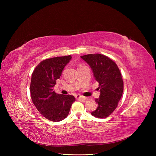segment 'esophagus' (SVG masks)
Here are the masks:
<instances>
[{
  "label": "esophagus",
  "mask_w": 156,
  "mask_h": 156,
  "mask_svg": "<svg viewBox=\"0 0 156 156\" xmlns=\"http://www.w3.org/2000/svg\"><path fill=\"white\" fill-rule=\"evenodd\" d=\"M76 99H82V100H85V99H86V98H85V97L82 96V95H81L78 94V95H76Z\"/></svg>",
  "instance_id": "1"
}]
</instances>
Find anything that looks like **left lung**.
I'll return each mask as SVG.
<instances>
[{
	"mask_svg": "<svg viewBox=\"0 0 156 156\" xmlns=\"http://www.w3.org/2000/svg\"><path fill=\"white\" fill-rule=\"evenodd\" d=\"M91 67L95 79L99 83V99H96L97 108L92 115L107 118L117 108L123 92V81L117 64L108 56L100 54L81 56Z\"/></svg>",
	"mask_w": 156,
	"mask_h": 156,
	"instance_id": "obj_1",
	"label": "left lung"
}]
</instances>
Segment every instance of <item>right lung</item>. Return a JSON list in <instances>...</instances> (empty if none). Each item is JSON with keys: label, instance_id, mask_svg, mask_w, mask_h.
<instances>
[{"label": "right lung", "instance_id": "1", "mask_svg": "<svg viewBox=\"0 0 156 156\" xmlns=\"http://www.w3.org/2000/svg\"><path fill=\"white\" fill-rule=\"evenodd\" d=\"M71 55L55 57L41 61L31 75L30 93L33 103L47 119L57 122L64 119L69 112L73 95L56 94L54 87Z\"/></svg>", "mask_w": 156, "mask_h": 156}]
</instances>
